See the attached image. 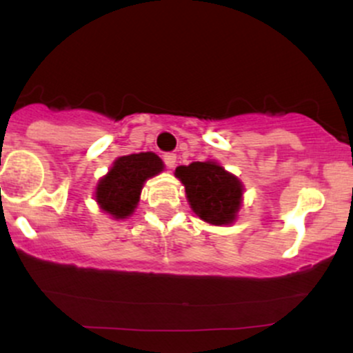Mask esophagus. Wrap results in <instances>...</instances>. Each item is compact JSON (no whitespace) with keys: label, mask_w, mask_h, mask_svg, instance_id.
Returning <instances> with one entry per match:
<instances>
[{"label":"esophagus","mask_w":353,"mask_h":353,"mask_svg":"<svg viewBox=\"0 0 353 353\" xmlns=\"http://www.w3.org/2000/svg\"><path fill=\"white\" fill-rule=\"evenodd\" d=\"M163 159H164V164L168 165L169 169H172L174 165H176V154H172V152H165L164 156H163Z\"/></svg>","instance_id":"34e87169"}]
</instances>
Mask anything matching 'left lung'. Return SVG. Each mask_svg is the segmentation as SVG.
Listing matches in <instances>:
<instances>
[{"mask_svg": "<svg viewBox=\"0 0 353 353\" xmlns=\"http://www.w3.org/2000/svg\"><path fill=\"white\" fill-rule=\"evenodd\" d=\"M188 201L202 221L214 225L230 224L241 208L242 184L217 163H192L176 169Z\"/></svg>", "mask_w": 353, "mask_h": 353, "instance_id": "obj_1", "label": "left lung"}]
</instances>
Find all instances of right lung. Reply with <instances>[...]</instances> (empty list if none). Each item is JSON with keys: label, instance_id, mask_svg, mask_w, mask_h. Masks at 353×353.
<instances>
[{"label": "right lung", "instance_id": "obj_1", "mask_svg": "<svg viewBox=\"0 0 353 353\" xmlns=\"http://www.w3.org/2000/svg\"><path fill=\"white\" fill-rule=\"evenodd\" d=\"M163 161L154 152H139L116 159L108 176L99 181L96 201L114 219L134 212L144 181L163 171Z\"/></svg>", "mask_w": 353, "mask_h": 353}]
</instances>
